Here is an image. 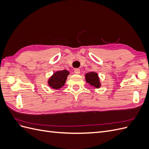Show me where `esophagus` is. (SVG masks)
I'll return each mask as SVG.
<instances>
[{
    "mask_svg": "<svg viewBox=\"0 0 149 149\" xmlns=\"http://www.w3.org/2000/svg\"><path fill=\"white\" fill-rule=\"evenodd\" d=\"M74 73L76 74H79L80 73V70L78 68H76L74 69Z\"/></svg>",
    "mask_w": 149,
    "mask_h": 149,
    "instance_id": "34e87169",
    "label": "esophagus"
}]
</instances>
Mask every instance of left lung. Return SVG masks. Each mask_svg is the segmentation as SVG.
<instances>
[{"label":"left lung","instance_id":"8db88e82","mask_svg":"<svg viewBox=\"0 0 149 149\" xmlns=\"http://www.w3.org/2000/svg\"><path fill=\"white\" fill-rule=\"evenodd\" d=\"M85 79L86 82L91 85V86L96 88H100L101 83L100 78H99L97 73H95V72H90V73L86 74Z\"/></svg>","mask_w":149,"mask_h":149}]
</instances>
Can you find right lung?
Here are the masks:
<instances>
[{
    "label": "right lung",
    "instance_id": "add662e5",
    "mask_svg": "<svg viewBox=\"0 0 149 149\" xmlns=\"http://www.w3.org/2000/svg\"><path fill=\"white\" fill-rule=\"evenodd\" d=\"M69 71L66 70L58 71L54 73L48 81L49 86L55 89L61 88L64 86L67 79V76L69 75Z\"/></svg>",
    "mask_w": 149,
    "mask_h": 149
}]
</instances>
